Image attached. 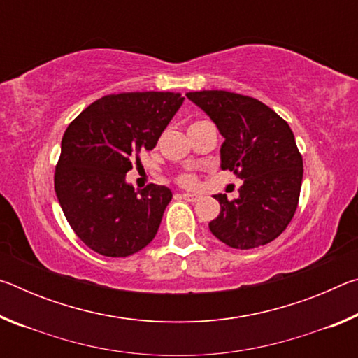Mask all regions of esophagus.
<instances>
[{"instance_id":"34e87169","label":"esophagus","mask_w":358,"mask_h":358,"mask_svg":"<svg viewBox=\"0 0 358 358\" xmlns=\"http://www.w3.org/2000/svg\"><path fill=\"white\" fill-rule=\"evenodd\" d=\"M181 199H185L186 202H197L199 201V196L197 194H191V192H183L180 194Z\"/></svg>"}]
</instances>
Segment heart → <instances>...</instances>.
<instances>
[{
  "instance_id": "obj_1",
  "label": "heart",
  "mask_w": 358,
  "mask_h": 358,
  "mask_svg": "<svg viewBox=\"0 0 358 358\" xmlns=\"http://www.w3.org/2000/svg\"><path fill=\"white\" fill-rule=\"evenodd\" d=\"M203 121L205 120L194 121V123L189 126V128H192V126H196V124H201V123H203ZM175 181H177L180 186L191 187V186H194V185L197 183V175L194 173V172H181V173L177 175V177H175Z\"/></svg>"
}]
</instances>
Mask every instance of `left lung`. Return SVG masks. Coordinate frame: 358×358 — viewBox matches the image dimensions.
Instances as JSON below:
<instances>
[{
	"label": "left lung",
	"mask_w": 358,
	"mask_h": 358,
	"mask_svg": "<svg viewBox=\"0 0 358 358\" xmlns=\"http://www.w3.org/2000/svg\"><path fill=\"white\" fill-rule=\"evenodd\" d=\"M224 137L221 167L243 180L240 197L226 194L208 224L217 240L235 250L264 246L286 230L299 207L303 159L292 129L275 110L250 96L203 90L187 93Z\"/></svg>",
	"instance_id": "obj_1"
}]
</instances>
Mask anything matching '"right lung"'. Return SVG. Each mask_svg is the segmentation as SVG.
Listing matches in <instances>:
<instances>
[{"label":"right lung","mask_w":358,"mask_h":358,"mask_svg":"<svg viewBox=\"0 0 358 358\" xmlns=\"http://www.w3.org/2000/svg\"><path fill=\"white\" fill-rule=\"evenodd\" d=\"M180 93L108 94L94 101L66 129L55 169V192L76 235L107 257L143 250L172 201L166 186L142 191L126 183L132 161L153 150L183 104Z\"/></svg>","instance_id":"1"}]
</instances>
